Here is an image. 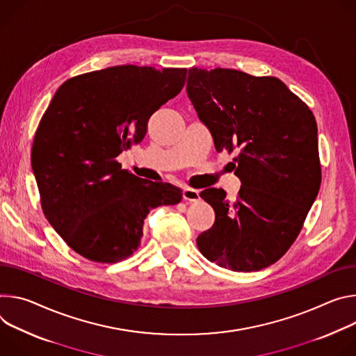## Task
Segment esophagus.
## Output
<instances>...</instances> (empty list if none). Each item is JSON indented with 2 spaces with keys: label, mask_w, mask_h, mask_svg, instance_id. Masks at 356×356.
<instances>
[{
  "label": "esophagus",
  "mask_w": 356,
  "mask_h": 356,
  "mask_svg": "<svg viewBox=\"0 0 356 356\" xmlns=\"http://www.w3.org/2000/svg\"><path fill=\"white\" fill-rule=\"evenodd\" d=\"M182 196H184L185 201H189V202H196V201H200V198H201L200 191H196L193 188H184Z\"/></svg>",
  "instance_id": "34e87169"
}]
</instances>
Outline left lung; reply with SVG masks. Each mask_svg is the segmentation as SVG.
Returning a JSON list of instances; mask_svg holds the SVG:
<instances>
[{
    "label": "left lung",
    "instance_id": "obj_1",
    "mask_svg": "<svg viewBox=\"0 0 356 356\" xmlns=\"http://www.w3.org/2000/svg\"><path fill=\"white\" fill-rule=\"evenodd\" d=\"M186 95L216 151L238 148L230 165L242 184L234 202L222 188L201 192L215 222L196 245L223 268L261 270L287 252L318 195L317 123L307 104L271 76L192 67Z\"/></svg>",
    "mask_w": 356,
    "mask_h": 356
}]
</instances>
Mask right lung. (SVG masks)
<instances>
[{
  "label": "right lung",
  "mask_w": 356,
  "mask_h": 356,
  "mask_svg": "<svg viewBox=\"0 0 356 356\" xmlns=\"http://www.w3.org/2000/svg\"><path fill=\"white\" fill-rule=\"evenodd\" d=\"M185 77L186 69L123 65L72 77L56 90L31 164L47 219L76 253L120 261L140 246L151 209L181 202V188L138 178L115 158L144 138L149 117Z\"/></svg>",
  "instance_id": "add662e5"
}]
</instances>
